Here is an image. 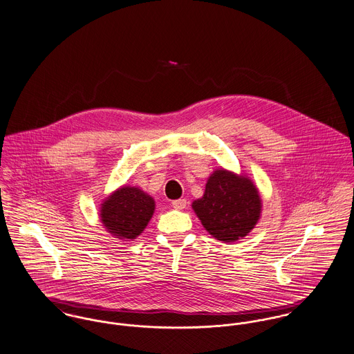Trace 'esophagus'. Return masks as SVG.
<instances>
[{"label":"esophagus","instance_id":"esophagus-1","mask_svg":"<svg viewBox=\"0 0 354 354\" xmlns=\"http://www.w3.org/2000/svg\"><path fill=\"white\" fill-rule=\"evenodd\" d=\"M171 205H173V208H176V209H184V208L187 207V200H185V198L174 200V201L171 203Z\"/></svg>","mask_w":354,"mask_h":354}]
</instances>
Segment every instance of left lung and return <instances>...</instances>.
Masks as SVG:
<instances>
[{"instance_id":"left-lung-1","label":"left lung","mask_w":354,"mask_h":354,"mask_svg":"<svg viewBox=\"0 0 354 354\" xmlns=\"http://www.w3.org/2000/svg\"><path fill=\"white\" fill-rule=\"evenodd\" d=\"M261 207L253 181L225 169H218L209 176L203 197L192 203L201 225L223 242L246 236L257 225Z\"/></svg>"}]
</instances>
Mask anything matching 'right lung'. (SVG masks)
I'll use <instances>...</instances> for the list:
<instances>
[{
  "label": "right lung",
  "instance_id": "obj_1",
  "mask_svg": "<svg viewBox=\"0 0 354 354\" xmlns=\"http://www.w3.org/2000/svg\"><path fill=\"white\" fill-rule=\"evenodd\" d=\"M156 209L154 198L136 187H122L101 204L100 216L108 232L119 239H135Z\"/></svg>",
  "mask_w": 354,
  "mask_h": 354
}]
</instances>
